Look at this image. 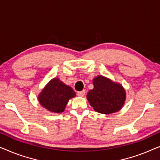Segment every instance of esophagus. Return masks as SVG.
<instances>
[{
    "mask_svg": "<svg viewBox=\"0 0 160 160\" xmlns=\"http://www.w3.org/2000/svg\"><path fill=\"white\" fill-rule=\"evenodd\" d=\"M84 95H85V90L77 92V95L79 96V97H83Z\"/></svg>",
    "mask_w": 160,
    "mask_h": 160,
    "instance_id": "1",
    "label": "esophagus"
}]
</instances>
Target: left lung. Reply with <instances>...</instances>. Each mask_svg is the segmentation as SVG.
Masks as SVG:
<instances>
[{"label": "left lung", "mask_w": 160, "mask_h": 160, "mask_svg": "<svg viewBox=\"0 0 160 160\" xmlns=\"http://www.w3.org/2000/svg\"><path fill=\"white\" fill-rule=\"evenodd\" d=\"M93 84L94 88L89 92L87 98L95 111L108 114L122 108L126 98L122 85L102 76L94 78Z\"/></svg>", "instance_id": "8db88e82"}]
</instances>
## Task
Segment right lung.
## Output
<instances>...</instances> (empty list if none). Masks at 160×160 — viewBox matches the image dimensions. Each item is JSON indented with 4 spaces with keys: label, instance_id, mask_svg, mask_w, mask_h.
Segmentation results:
<instances>
[{
    "label": "right lung",
    "instance_id": "obj_1",
    "mask_svg": "<svg viewBox=\"0 0 160 160\" xmlns=\"http://www.w3.org/2000/svg\"><path fill=\"white\" fill-rule=\"evenodd\" d=\"M73 89L60 82L58 78L50 81L38 96L41 106L54 113L64 111L68 100L75 97Z\"/></svg>",
    "mask_w": 160,
    "mask_h": 160
}]
</instances>
